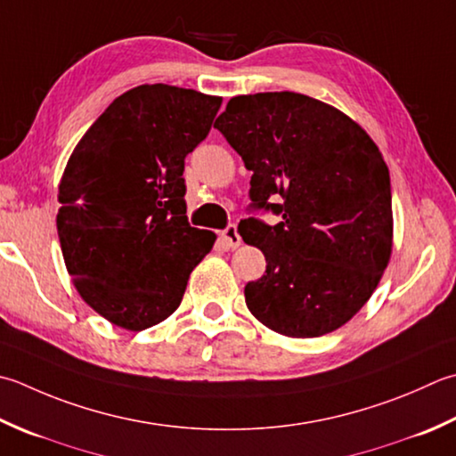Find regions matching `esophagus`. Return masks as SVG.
Instances as JSON below:
<instances>
[{
	"label": "esophagus",
	"instance_id": "esophagus-1",
	"mask_svg": "<svg viewBox=\"0 0 456 456\" xmlns=\"http://www.w3.org/2000/svg\"><path fill=\"white\" fill-rule=\"evenodd\" d=\"M221 239L225 240V245H227L229 248H237L240 243H243V240H240L239 231H237V225H229V227L221 233Z\"/></svg>",
	"mask_w": 456,
	"mask_h": 456
}]
</instances>
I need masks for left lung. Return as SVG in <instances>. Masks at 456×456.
<instances>
[{"label": "left lung", "instance_id": "1", "mask_svg": "<svg viewBox=\"0 0 456 456\" xmlns=\"http://www.w3.org/2000/svg\"><path fill=\"white\" fill-rule=\"evenodd\" d=\"M213 126L253 172V208L282 216L239 223L266 258L245 287L247 308L289 338L350 322L394 251L389 169L376 142L336 106L289 91L233 96Z\"/></svg>", "mask_w": 456, "mask_h": 456}]
</instances>
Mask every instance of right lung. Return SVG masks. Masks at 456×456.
<instances>
[{"label":"right lung","instance_id":"1","mask_svg":"<svg viewBox=\"0 0 456 456\" xmlns=\"http://www.w3.org/2000/svg\"><path fill=\"white\" fill-rule=\"evenodd\" d=\"M223 102L172 85L114 98L70 154L59 183L57 233L88 306L130 332L174 314L217 235L187 223L185 156Z\"/></svg>","mask_w":456,"mask_h":456}]
</instances>
